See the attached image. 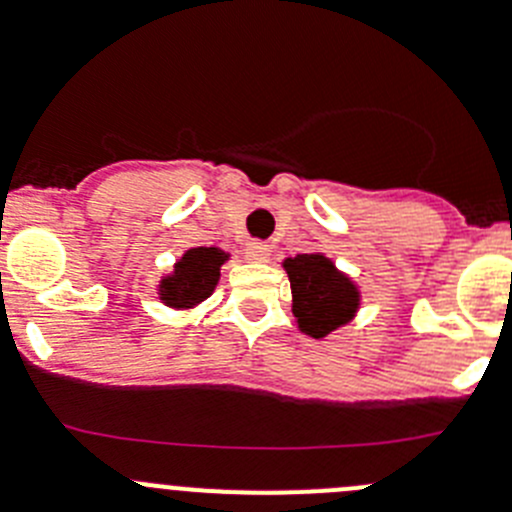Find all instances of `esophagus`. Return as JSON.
Returning <instances> with one entry per match:
<instances>
[{
    "instance_id": "1",
    "label": "esophagus",
    "mask_w": 512,
    "mask_h": 512,
    "mask_svg": "<svg viewBox=\"0 0 512 512\" xmlns=\"http://www.w3.org/2000/svg\"><path fill=\"white\" fill-rule=\"evenodd\" d=\"M246 253H248V259L253 261H266L269 259V246L261 241H248L246 243Z\"/></svg>"
}]
</instances>
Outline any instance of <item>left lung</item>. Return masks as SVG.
Instances as JSON below:
<instances>
[{
    "instance_id": "left-lung-1",
    "label": "left lung",
    "mask_w": 512,
    "mask_h": 512,
    "mask_svg": "<svg viewBox=\"0 0 512 512\" xmlns=\"http://www.w3.org/2000/svg\"><path fill=\"white\" fill-rule=\"evenodd\" d=\"M292 284V312L304 335L325 337L348 325L358 312L360 292L322 253H299L284 261Z\"/></svg>"
}]
</instances>
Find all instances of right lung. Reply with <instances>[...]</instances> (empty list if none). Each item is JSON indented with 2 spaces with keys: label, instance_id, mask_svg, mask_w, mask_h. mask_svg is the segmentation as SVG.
<instances>
[{
  "label": "right lung",
  "instance_id": "add662e5",
  "mask_svg": "<svg viewBox=\"0 0 512 512\" xmlns=\"http://www.w3.org/2000/svg\"><path fill=\"white\" fill-rule=\"evenodd\" d=\"M223 261H228V253L220 248H190L175 264V271L159 281V299L175 309L195 307L213 294Z\"/></svg>",
  "mask_w": 512,
  "mask_h": 512
}]
</instances>
